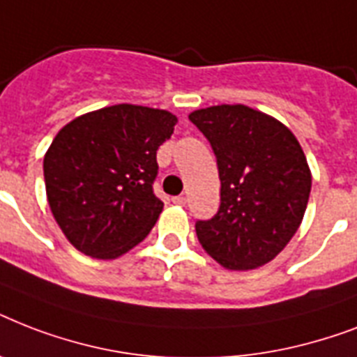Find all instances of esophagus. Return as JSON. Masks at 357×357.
Segmentation results:
<instances>
[{
    "label": "esophagus",
    "instance_id": "1",
    "mask_svg": "<svg viewBox=\"0 0 357 357\" xmlns=\"http://www.w3.org/2000/svg\"><path fill=\"white\" fill-rule=\"evenodd\" d=\"M172 202L174 204H178V206H185V204H187V198H185L183 195H179V196H174Z\"/></svg>",
    "mask_w": 357,
    "mask_h": 357
}]
</instances>
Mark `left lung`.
I'll return each instance as SVG.
<instances>
[{"label":"left lung","instance_id":"1","mask_svg":"<svg viewBox=\"0 0 357 357\" xmlns=\"http://www.w3.org/2000/svg\"><path fill=\"white\" fill-rule=\"evenodd\" d=\"M189 120L217 157L220 206L196 220L202 248L229 271L268 263L296 234L311 190L298 140L282 122L246 105L195 111Z\"/></svg>","mask_w":357,"mask_h":357}]
</instances>
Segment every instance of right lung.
<instances>
[{"mask_svg":"<svg viewBox=\"0 0 357 357\" xmlns=\"http://www.w3.org/2000/svg\"><path fill=\"white\" fill-rule=\"evenodd\" d=\"M178 119L120 103L66 123L44 157L52 213L83 254L113 259L144 241L162 202L153 192L157 150Z\"/></svg>","mask_w":357,"mask_h":357,"instance_id":"1","label":"right lung"}]
</instances>
